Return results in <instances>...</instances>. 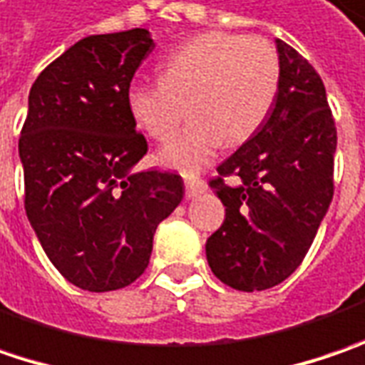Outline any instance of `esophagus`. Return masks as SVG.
<instances>
[{
  "label": "esophagus",
  "mask_w": 365,
  "mask_h": 365,
  "mask_svg": "<svg viewBox=\"0 0 365 365\" xmlns=\"http://www.w3.org/2000/svg\"><path fill=\"white\" fill-rule=\"evenodd\" d=\"M206 192V183L202 180H185V198L194 200Z\"/></svg>",
  "instance_id": "obj_1"
}]
</instances>
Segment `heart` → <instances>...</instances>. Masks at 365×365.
Returning a JSON list of instances; mask_svg holds the SVG:
<instances>
[{
    "label": "heart",
    "mask_w": 365,
    "mask_h": 365,
    "mask_svg": "<svg viewBox=\"0 0 365 365\" xmlns=\"http://www.w3.org/2000/svg\"><path fill=\"white\" fill-rule=\"evenodd\" d=\"M279 88V56L272 42L229 32H204L161 61V77L133 81L126 108L151 138L165 140L187 112L192 122L157 155L167 169L196 175L216 151L259 130Z\"/></svg>",
    "instance_id": "heart-1"
}]
</instances>
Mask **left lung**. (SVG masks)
Segmentation results:
<instances>
[{
    "instance_id": "8db88e82",
    "label": "left lung",
    "mask_w": 365,
    "mask_h": 365,
    "mask_svg": "<svg viewBox=\"0 0 365 365\" xmlns=\"http://www.w3.org/2000/svg\"><path fill=\"white\" fill-rule=\"evenodd\" d=\"M276 48L274 108L210 182L225 222L206 241V259L222 284L243 292L267 290L292 274L333 200L337 130L323 79L284 40L276 38Z\"/></svg>"
}]
</instances>
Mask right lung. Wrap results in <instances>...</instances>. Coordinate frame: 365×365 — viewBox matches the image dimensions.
Wrapping results in <instances>:
<instances>
[{"label": "right lung", "mask_w": 365, "mask_h": 365, "mask_svg": "<svg viewBox=\"0 0 365 365\" xmlns=\"http://www.w3.org/2000/svg\"><path fill=\"white\" fill-rule=\"evenodd\" d=\"M153 48L145 28L81 38L28 96L18 145L26 216L48 259L81 290L133 284L149 265L159 222L183 198L178 173L135 171L147 140L126 89Z\"/></svg>", "instance_id": "right-lung-1"}]
</instances>
